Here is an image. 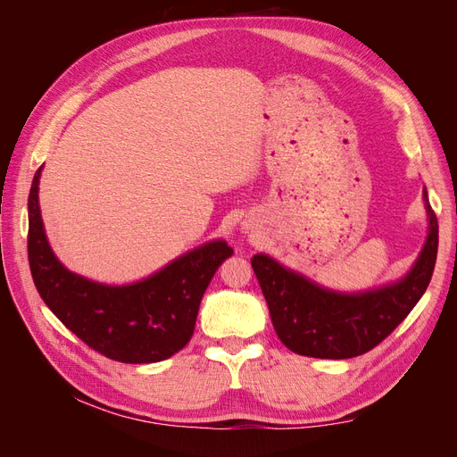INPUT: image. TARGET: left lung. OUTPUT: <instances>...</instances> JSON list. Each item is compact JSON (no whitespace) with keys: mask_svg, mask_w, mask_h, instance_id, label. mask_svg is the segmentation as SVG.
Returning <instances> with one entry per match:
<instances>
[{"mask_svg":"<svg viewBox=\"0 0 457 457\" xmlns=\"http://www.w3.org/2000/svg\"><path fill=\"white\" fill-rule=\"evenodd\" d=\"M423 200L428 215L427 242L406 278L393 286L354 295L336 294L286 270L267 255L252 257L272 326L289 351L341 361L371 351L393 334L425 294L435 270L438 223L427 190Z\"/></svg>","mask_w":457,"mask_h":457,"instance_id":"obj_1","label":"left lung"}]
</instances>
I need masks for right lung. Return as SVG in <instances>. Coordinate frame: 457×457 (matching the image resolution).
I'll return each mask as SVG.
<instances>
[{
  "label": "right lung",
  "instance_id": "add662e5",
  "mask_svg": "<svg viewBox=\"0 0 457 457\" xmlns=\"http://www.w3.org/2000/svg\"><path fill=\"white\" fill-rule=\"evenodd\" d=\"M36 171L29 196V261L37 292L53 314L93 351L126 364L160 362L195 334L205 287L234 252L210 242L131 286H103L66 270L47 244Z\"/></svg>",
  "mask_w": 457,
  "mask_h": 457
}]
</instances>
